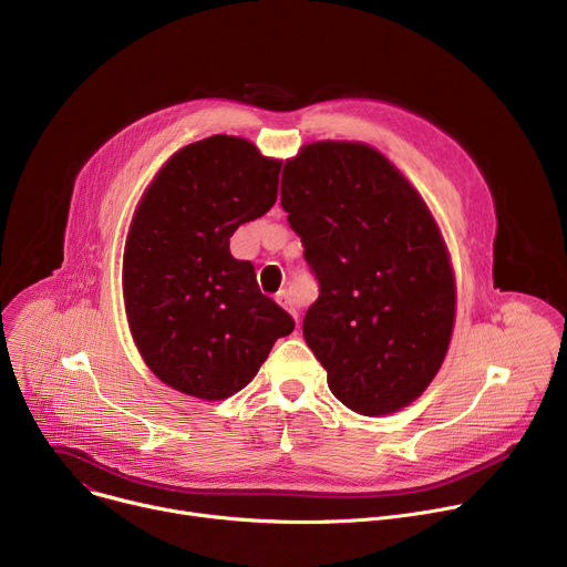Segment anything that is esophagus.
Listing matches in <instances>:
<instances>
[{
	"instance_id": "34e87169",
	"label": "esophagus",
	"mask_w": 567,
	"mask_h": 567,
	"mask_svg": "<svg viewBox=\"0 0 567 567\" xmlns=\"http://www.w3.org/2000/svg\"><path fill=\"white\" fill-rule=\"evenodd\" d=\"M276 300H278V305H282L293 318H298V311H296V302H293V296H291V291L289 289H282L278 296H276Z\"/></svg>"
}]
</instances>
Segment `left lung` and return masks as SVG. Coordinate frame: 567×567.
<instances>
[{
    "mask_svg": "<svg viewBox=\"0 0 567 567\" xmlns=\"http://www.w3.org/2000/svg\"><path fill=\"white\" fill-rule=\"evenodd\" d=\"M280 204L320 285L302 334L332 394L365 417L406 409L444 363L457 300L426 202L372 145L316 141L285 161Z\"/></svg>",
    "mask_w": 567,
    "mask_h": 567,
    "instance_id": "8db88e82",
    "label": "left lung"
}]
</instances>
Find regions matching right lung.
Returning <instances> with one entry per match:
<instances>
[{
  "instance_id": "obj_1",
  "label": "right lung",
  "mask_w": 567,
  "mask_h": 567,
  "mask_svg": "<svg viewBox=\"0 0 567 567\" xmlns=\"http://www.w3.org/2000/svg\"><path fill=\"white\" fill-rule=\"evenodd\" d=\"M280 158L215 134L175 152L145 188L123 251V300L145 365L166 385L219 401L245 388L293 318L267 298L237 226L278 197Z\"/></svg>"
}]
</instances>
